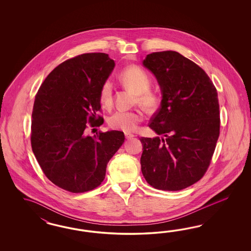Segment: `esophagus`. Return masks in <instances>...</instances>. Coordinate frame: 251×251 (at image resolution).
<instances>
[{"label":"esophagus","instance_id":"obj_1","mask_svg":"<svg viewBox=\"0 0 251 251\" xmlns=\"http://www.w3.org/2000/svg\"><path fill=\"white\" fill-rule=\"evenodd\" d=\"M132 137H134V135L131 134V133H129V132H126V133H125V138H126V139H130V138H132Z\"/></svg>","mask_w":251,"mask_h":251}]
</instances>
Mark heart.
<instances>
[{
  "label": "heart",
  "instance_id": "b5f03b06",
  "mask_svg": "<svg viewBox=\"0 0 251 251\" xmlns=\"http://www.w3.org/2000/svg\"><path fill=\"white\" fill-rule=\"evenodd\" d=\"M122 84L136 94L135 102L147 111L153 110L158 104V98L150 90L152 80L149 75L138 66H129L123 69L120 74ZM99 100L102 106L110 107L113 103V84L110 80L105 81L99 91ZM143 121L140 111H117L108 119L111 129L130 132L137 129L138 124Z\"/></svg>",
  "mask_w": 251,
  "mask_h": 251
}]
</instances>
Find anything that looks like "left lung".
Masks as SVG:
<instances>
[{
	"label": "left lung",
	"instance_id": "8db88e82",
	"mask_svg": "<svg viewBox=\"0 0 251 251\" xmlns=\"http://www.w3.org/2000/svg\"><path fill=\"white\" fill-rule=\"evenodd\" d=\"M144 65L163 95L149 127L162 138L141 137L142 172L154 189L183 190L199 181L211 164L220 134L217 90L205 72L181 54H148Z\"/></svg>",
	"mask_w": 251,
	"mask_h": 251
}]
</instances>
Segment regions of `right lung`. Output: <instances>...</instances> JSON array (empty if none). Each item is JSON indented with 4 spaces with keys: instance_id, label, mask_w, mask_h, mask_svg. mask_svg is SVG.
Masks as SVG:
<instances>
[{
    "instance_id": "right-lung-1",
    "label": "right lung",
    "mask_w": 251,
    "mask_h": 251,
    "mask_svg": "<svg viewBox=\"0 0 251 251\" xmlns=\"http://www.w3.org/2000/svg\"><path fill=\"white\" fill-rule=\"evenodd\" d=\"M106 53H84L61 62L35 98L31 146L46 176L62 190L81 193L99 187L106 165L124 143L120 130L86 135L104 119L99 91L114 68Z\"/></svg>"
}]
</instances>
